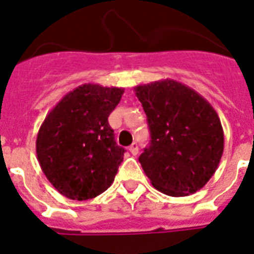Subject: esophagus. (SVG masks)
I'll return each instance as SVG.
<instances>
[{
    "mask_svg": "<svg viewBox=\"0 0 254 254\" xmlns=\"http://www.w3.org/2000/svg\"><path fill=\"white\" fill-rule=\"evenodd\" d=\"M129 152H131V155L136 156L137 152H139V145H137V143H132L131 145H129Z\"/></svg>",
    "mask_w": 254,
    "mask_h": 254,
    "instance_id": "1",
    "label": "esophagus"
}]
</instances>
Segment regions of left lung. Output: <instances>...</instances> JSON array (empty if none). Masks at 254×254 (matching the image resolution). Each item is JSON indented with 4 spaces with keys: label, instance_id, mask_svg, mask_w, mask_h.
I'll list each match as a JSON object with an SVG mask.
<instances>
[{
    "label": "left lung",
    "instance_id": "8db88e82",
    "mask_svg": "<svg viewBox=\"0 0 254 254\" xmlns=\"http://www.w3.org/2000/svg\"><path fill=\"white\" fill-rule=\"evenodd\" d=\"M147 115L151 144L139 161L153 188L170 196L194 194L218 169L224 132L200 94L174 80L135 88Z\"/></svg>",
    "mask_w": 254,
    "mask_h": 254
}]
</instances>
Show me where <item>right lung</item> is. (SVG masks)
<instances>
[{
  "mask_svg": "<svg viewBox=\"0 0 254 254\" xmlns=\"http://www.w3.org/2000/svg\"><path fill=\"white\" fill-rule=\"evenodd\" d=\"M125 89L84 84L48 113L36 136V156L47 180L73 200L95 198L110 188L125 148L115 143L107 118Z\"/></svg>",
  "mask_w": 254,
  "mask_h": 254,
  "instance_id": "obj_1",
  "label": "right lung"
}]
</instances>
